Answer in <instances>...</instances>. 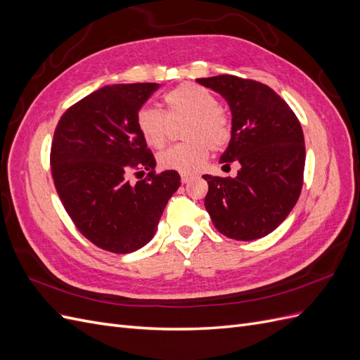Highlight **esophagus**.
<instances>
[{"instance_id": "esophagus-1", "label": "esophagus", "mask_w": 360, "mask_h": 360, "mask_svg": "<svg viewBox=\"0 0 360 360\" xmlns=\"http://www.w3.org/2000/svg\"><path fill=\"white\" fill-rule=\"evenodd\" d=\"M180 177H181V183H188L191 179H193L192 174H180Z\"/></svg>"}]
</instances>
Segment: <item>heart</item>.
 Listing matches in <instances>:
<instances>
[{
  "label": "heart",
  "mask_w": 360,
  "mask_h": 360,
  "mask_svg": "<svg viewBox=\"0 0 360 360\" xmlns=\"http://www.w3.org/2000/svg\"><path fill=\"white\" fill-rule=\"evenodd\" d=\"M167 114L155 108H143L136 114V127L146 143L162 148L169 136V122L188 120L183 138L188 143L171 147L159 156L163 169L193 174L202 168L209 150H219L231 138V123L219 110L213 93L197 84H180L163 96Z\"/></svg>",
  "instance_id": "1"
}]
</instances>
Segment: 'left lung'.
Here are the masks:
<instances>
[{
	"mask_svg": "<svg viewBox=\"0 0 360 360\" xmlns=\"http://www.w3.org/2000/svg\"><path fill=\"white\" fill-rule=\"evenodd\" d=\"M231 110V139L221 163H240L237 177H214L204 205L214 228L234 240H255L285 221L303 184L304 139L299 120L270 86L233 75L200 78Z\"/></svg>",
	"mask_w": 360,
	"mask_h": 360,
	"instance_id": "left-lung-1",
	"label": "left lung"
}]
</instances>
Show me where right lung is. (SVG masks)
<instances>
[{
  "instance_id": "1",
  "label": "right lung",
  "mask_w": 360,
  "mask_h": 360,
  "mask_svg": "<svg viewBox=\"0 0 360 360\" xmlns=\"http://www.w3.org/2000/svg\"><path fill=\"white\" fill-rule=\"evenodd\" d=\"M159 84H114L64 112L51 147L58 197L79 233L97 248L129 254L153 238L163 209L180 186L177 171L156 174L136 114ZM149 171L132 185L129 173Z\"/></svg>"
}]
</instances>
